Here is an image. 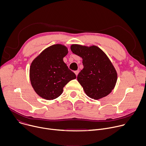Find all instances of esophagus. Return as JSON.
Instances as JSON below:
<instances>
[{"label": "esophagus", "instance_id": "obj_1", "mask_svg": "<svg viewBox=\"0 0 146 146\" xmlns=\"http://www.w3.org/2000/svg\"><path fill=\"white\" fill-rule=\"evenodd\" d=\"M78 73H79V70H76V71H74V73L76 74V76H77V75H78Z\"/></svg>", "mask_w": 146, "mask_h": 146}]
</instances>
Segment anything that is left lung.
<instances>
[{"mask_svg": "<svg viewBox=\"0 0 146 146\" xmlns=\"http://www.w3.org/2000/svg\"><path fill=\"white\" fill-rule=\"evenodd\" d=\"M70 49L82 58L84 68L78 73L77 80L87 96L99 99L108 95L115 86L117 74L106 55L94 46L73 44Z\"/></svg>", "mask_w": 146, "mask_h": 146, "instance_id": "obj_1", "label": "left lung"}]
</instances>
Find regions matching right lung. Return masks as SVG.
<instances>
[{
  "label": "right lung",
  "mask_w": 146,
  "mask_h": 146,
  "mask_svg": "<svg viewBox=\"0 0 146 146\" xmlns=\"http://www.w3.org/2000/svg\"><path fill=\"white\" fill-rule=\"evenodd\" d=\"M68 53L65 46L55 44L44 50L32 62L31 84L41 98L52 100L59 97L68 82L76 78L63 60Z\"/></svg>",
  "instance_id": "obj_1"
}]
</instances>
